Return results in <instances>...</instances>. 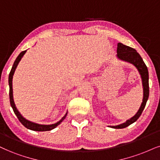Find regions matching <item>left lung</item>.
<instances>
[{
    "instance_id": "8db88e82",
    "label": "left lung",
    "mask_w": 160,
    "mask_h": 160,
    "mask_svg": "<svg viewBox=\"0 0 160 160\" xmlns=\"http://www.w3.org/2000/svg\"><path fill=\"white\" fill-rule=\"evenodd\" d=\"M117 57L122 60L126 61V62L131 63L138 69L139 73L141 75L142 81L143 85V99L142 103L141 104V107L139 108L137 114L132 117L131 119H128L125 123L121 124L119 125L116 126H110L113 128H125L132 123L137 121L139 119V116L142 113L144 108L146 105V102L149 96V83H148V71L147 66L145 65V62H143L142 58L140 55L137 52L135 49L132 48L126 45H124L122 43H118L117 44Z\"/></svg>"
}]
</instances>
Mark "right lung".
<instances>
[{
    "label": "right lung",
    "instance_id": "obj_1",
    "mask_svg": "<svg viewBox=\"0 0 160 160\" xmlns=\"http://www.w3.org/2000/svg\"><path fill=\"white\" fill-rule=\"evenodd\" d=\"M26 52H27V50H24V51H23V52H21L18 55V56L17 57V58L15 59V62H14L13 66H12V70L10 71V72H9V100H10V104H11L12 108L14 113H15V114L16 115V116L18 117V119L19 121L21 122V123L22 124V125L24 126V127L28 128V129H29V130H32V131H51V130L54 129L55 128H56L58 125H60L61 122H62L63 120L65 119V117H66V116H67V114H68V113L65 114V116L62 118V119L60 120V121L58 122L56 124H53V125H39V124H36V123H34V122H29V121H28V120L24 119V118H23V116L21 115V113H19L18 110H17V108L15 105V103H14L13 96H12V77H13V74H14V72H15V69H16L19 62L21 61V58H22L23 55L25 54Z\"/></svg>",
    "mask_w": 160,
    "mask_h": 160
}]
</instances>
